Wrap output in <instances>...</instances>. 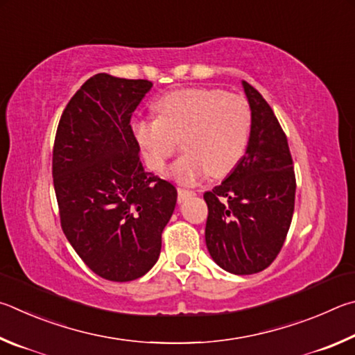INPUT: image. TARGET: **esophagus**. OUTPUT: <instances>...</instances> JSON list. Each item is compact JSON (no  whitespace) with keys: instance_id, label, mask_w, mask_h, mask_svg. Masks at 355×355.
<instances>
[{"instance_id":"esophagus-1","label":"esophagus","mask_w":355,"mask_h":355,"mask_svg":"<svg viewBox=\"0 0 355 355\" xmlns=\"http://www.w3.org/2000/svg\"><path fill=\"white\" fill-rule=\"evenodd\" d=\"M195 191L193 190H189V189H178V201L179 202H184L187 198L193 196Z\"/></svg>"}]
</instances>
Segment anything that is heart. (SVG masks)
Wrapping results in <instances>:
<instances>
[{
	"instance_id": "b5f03b06",
	"label": "heart",
	"mask_w": 355,
	"mask_h": 355,
	"mask_svg": "<svg viewBox=\"0 0 355 355\" xmlns=\"http://www.w3.org/2000/svg\"><path fill=\"white\" fill-rule=\"evenodd\" d=\"M159 116L132 124L148 166L164 171L182 140L185 153L171 166V176L195 184L212 174L223 178L245 157L252 129V112L245 98L221 89L189 87L165 93L155 103Z\"/></svg>"
}]
</instances>
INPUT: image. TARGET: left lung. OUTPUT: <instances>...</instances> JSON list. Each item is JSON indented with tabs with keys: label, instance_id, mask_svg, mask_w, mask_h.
Masks as SVG:
<instances>
[{
	"label": "left lung",
	"instance_id": "1",
	"mask_svg": "<svg viewBox=\"0 0 355 355\" xmlns=\"http://www.w3.org/2000/svg\"><path fill=\"white\" fill-rule=\"evenodd\" d=\"M243 89L252 112L245 157L220 185L204 193L210 256L232 275H254L275 262L293 218L296 178L287 135L251 84Z\"/></svg>",
	"mask_w": 355,
	"mask_h": 355
}]
</instances>
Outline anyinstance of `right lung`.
<instances>
[{"mask_svg":"<svg viewBox=\"0 0 355 355\" xmlns=\"http://www.w3.org/2000/svg\"><path fill=\"white\" fill-rule=\"evenodd\" d=\"M148 79L98 73L62 112L53 146L60 226L83 262L103 279L128 282L157 262L178 200L171 182L143 170L130 116Z\"/></svg>","mask_w":355,"mask_h":355,"instance_id":"obj_1","label":"right lung"}]
</instances>
